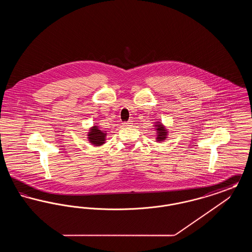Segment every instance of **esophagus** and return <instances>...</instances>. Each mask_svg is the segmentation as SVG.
<instances>
[{"label": "esophagus", "instance_id": "obj_1", "mask_svg": "<svg viewBox=\"0 0 252 252\" xmlns=\"http://www.w3.org/2000/svg\"><path fill=\"white\" fill-rule=\"evenodd\" d=\"M132 123L131 121H128V122H126V123H124V126H132Z\"/></svg>", "mask_w": 252, "mask_h": 252}]
</instances>
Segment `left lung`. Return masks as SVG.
I'll return each instance as SVG.
<instances>
[{
    "mask_svg": "<svg viewBox=\"0 0 252 252\" xmlns=\"http://www.w3.org/2000/svg\"><path fill=\"white\" fill-rule=\"evenodd\" d=\"M155 130L157 133V142H163L166 140L168 136V130L165 128V126L161 124V122H158L155 125Z\"/></svg>",
    "mask_w": 252,
    "mask_h": 252,
    "instance_id": "left-lung-1",
    "label": "left lung"
}]
</instances>
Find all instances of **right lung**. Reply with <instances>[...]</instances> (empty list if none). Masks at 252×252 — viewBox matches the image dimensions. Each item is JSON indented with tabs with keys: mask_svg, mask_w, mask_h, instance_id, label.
Returning a JSON list of instances; mask_svg holds the SVG:
<instances>
[{
	"mask_svg": "<svg viewBox=\"0 0 252 252\" xmlns=\"http://www.w3.org/2000/svg\"><path fill=\"white\" fill-rule=\"evenodd\" d=\"M106 136H107L106 132L100 130L97 126H94L88 133V140L93 145L100 146L105 144Z\"/></svg>",
	"mask_w": 252,
	"mask_h": 252,
	"instance_id": "obj_1",
	"label": "right lung"
}]
</instances>
